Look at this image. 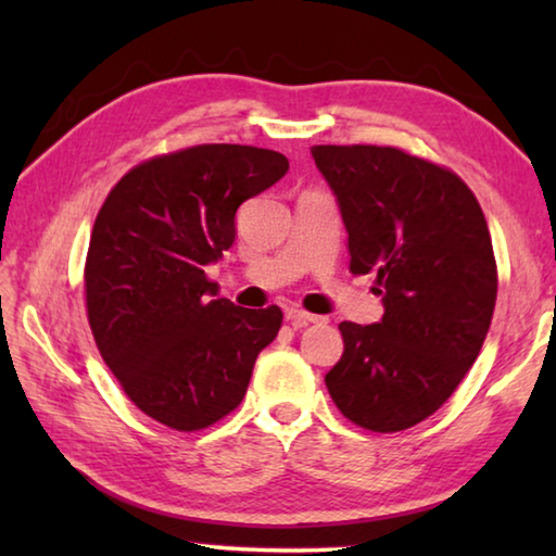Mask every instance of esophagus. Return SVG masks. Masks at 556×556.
Wrapping results in <instances>:
<instances>
[{
  "label": "esophagus",
  "mask_w": 556,
  "mask_h": 556,
  "mask_svg": "<svg viewBox=\"0 0 556 556\" xmlns=\"http://www.w3.org/2000/svg\"><path fill=\"white\" fill-rule=\"evenodd\" d=\"M287 321H289L291 326H294V328H304V326H308V324H318V321H321V316L308 314V312H304V308L291 306V308H287Z\"/></svg>",
  "instance_id": "obj_1"
}]
</instances>
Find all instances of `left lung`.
Here are the masks:
<instances>
[{
    "label": "left lung",
    "mask_w": 556,
    "mask_h": 556,
    "mask_svg": "<svg viewBox=\"0 0 556 556\" xmlns=\"http://www.w3.org/2000/svg\"><path fill=\"white\" fill-rule=\"evenodd\" d=\"M341 208L353 275H375L378 324L343 321L326 375L353 425L390 434L431 417L476 363L497 269L485 215L460 178L394 147H312Z\"/></svg>",
    "instance_id": "1"
}]
</instances>
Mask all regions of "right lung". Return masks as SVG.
Here are the masks:
<instances>
[{"mask_svg": "<svg viewBox=\"0 0 556 556\" xmlns=\"http://www.w3.org/2000/svg\"><path fill=\"white\" fill-rule=\"evenodd\" d=\"M289 172L285 154L201 144L131 168L92 225L88 321L127 397L176 431L215 425L242 402L279 306L218 299L205 267L235 242V213Z\"/></svg>", "mask_w": 556, "mask_h": 556, "instance_id": "right-lung-1", "label": "right lung"}]
</instances>
